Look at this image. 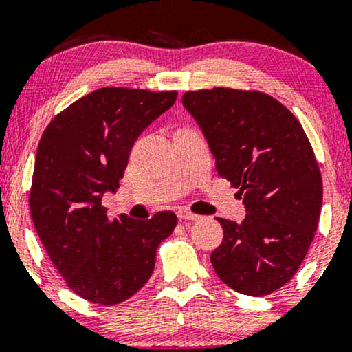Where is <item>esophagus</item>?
<instances>
[{
  "mask_svg": "<svg viewBox=\"0 0 352 352\" xmlns=\"http://www.w3.org/2000/svg\"><path fill=\"white\" fill-rule=\"evenodd\" d=\"M179 218H180V220H188V221L201 220L200 215H197V213L188 212V210H180V212H179Z\"/></svg>",
  "mask_w": 352,
  "mask_h": 352,
  "instance_id": "34e87169",
  "label": "esophagus"
}]
</instances>
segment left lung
<instances>
[{
    "instance_id": "1",
    "label": "left lung",
    "mask_w": 352,
    "mask_h": 352,
    "mask_svg": "<svg viewBox=\"0 0 352 352\" xmlns=\"http://www.w3.org/2000/svg\"><path fill=\"white\" fill-rule=\"evenodd\" d=\"M182 102L246 208L241 223L217 218L223 241L210 260L218 278L248 296L276 292L301 266L321 215L322 179L308 137L265 92L201 89Z\"/></svg>"
}]
</instances>
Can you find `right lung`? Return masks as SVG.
<instances>
[{
    "mask_svg": "<svg viewBox=\"0 0 352 352\" xmlns=\"http://www.w3.org/2000/svg\"><path fill=\"white\" fill-rule=\"evenodd\" d=\"M177 91L102 87L72 102L39 140L30 210L39 240L67 286L96 305H117L152 276L173 212L151 220L109 218L102 195L116 192L137 137L173 106Z\"/></svg>",
    "mask_w": 352,
    "mask_h": 352,
    "instance_id": "add662e5",
    "label": "right lung"
}]
</instances>
